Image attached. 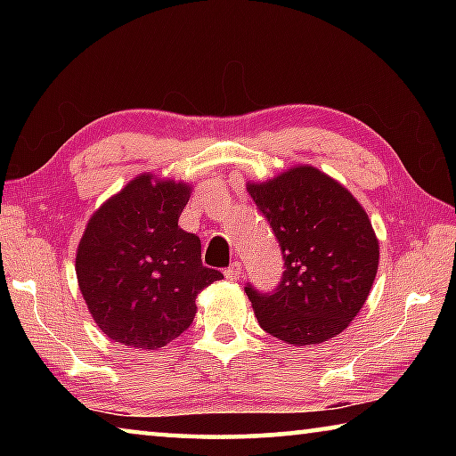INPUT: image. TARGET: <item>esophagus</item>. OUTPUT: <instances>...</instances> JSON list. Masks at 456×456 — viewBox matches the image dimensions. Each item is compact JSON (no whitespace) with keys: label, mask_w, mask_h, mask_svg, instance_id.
I'll use <instances>...</instances> for the list:
<instances>
[{"label":"esophagus","mask_w":456,"mask_h":456,"mask_svg":"<svg viewBox=\"0 0 456 456\" xmlns=\"http://www.w3.org/2000/svg\"><path fill=\"white\" fill-rule=\"evenodd\" d=\"M243 273V265L239 264V261H235V264H231L227 269H225V277L229 281H237L239 277H241Z\"/></svg>","instance_id":"34e87169"}]
</instances>
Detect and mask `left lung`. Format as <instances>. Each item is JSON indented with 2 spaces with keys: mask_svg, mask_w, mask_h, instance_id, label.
<instances>
[{
  "mask_svg": "<svg viewBox=\"0 0 456 456\" xmlns=\"http://www.w3.org/2000/svg\"><path fill=\"white\" fill-rule=\"evenodd\" d=\"M281 247L285 272L272 293L247 283L259 326L293 346L328 342L364 305L380 259L368 215L352 192L315 167L247 183Z\"/></svg>",
  "mask_w": 456,
  "mask_h": 456,
  "instance_id": "obj_1",
  "label": "left lung"
}]
</instances>
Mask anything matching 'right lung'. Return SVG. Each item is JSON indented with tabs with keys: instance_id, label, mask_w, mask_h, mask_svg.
Wrapping results in <instances>:
<instances>
[{
	"instance_id": "obj_1",
	"label": "right lung",
	"mask_w": 456,
	"mask_h": 456,
	"mask_svg": "<svg viewBox=\"0 0 456 456\" xmlns=\"http://www.w3.org/2000/svg\"><path fill=\"white\" fill-rule=\"evenodd\" d=\"M191 187L141 175L92 215L76 275L92 318L114 342L163 348L187 330L195 299L223 277L200 261V239L179 227Z\"/></svg>"
}]
</instances>
